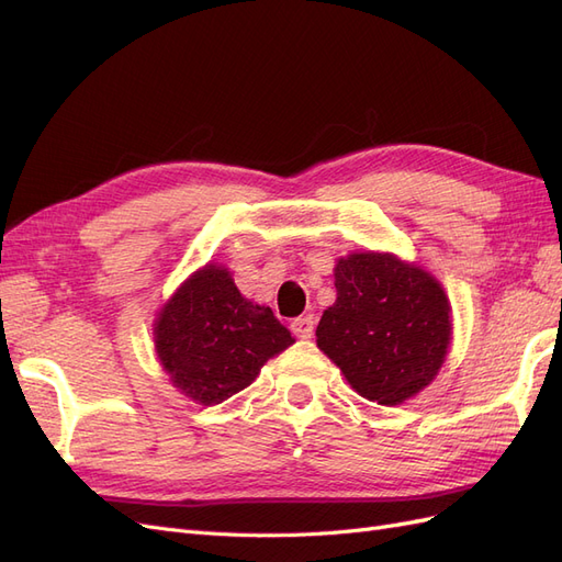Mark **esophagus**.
<instances>
[{
    "label": "esophagus",
    "mask_w": 562,
    "mask_h": 562,
    "mask_svg": "<svg viewBox=\"0 0 562 562\" xmlns=\"http://www.w3.org/2000/svg\"><path fill=\"white\" fill-rule=\"evenodd\" d=\"M291 330L300 339H310L314 335V318L312 316H300L291 321Z\"/></svg>",
    "instance_id": "esophagus-1"
}]
</instances>
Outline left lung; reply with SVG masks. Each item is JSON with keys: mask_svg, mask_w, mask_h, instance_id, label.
Returning <instances> with one entry per match:
<instances>
[{"mask_svg": "<svg viewBox=\"0 0 562 562\" xmlns=\"http://www.w3.org/2000/svg\"><path fill=\"white\" fill-rule=\"evenodd\" d=\"M337 300L316 345L368 401L396 405L427 386L450 345L440 283L394 255L353 252L335 267Z\"/></svg>", "mask_w": 562, "mask_h": 562, "instance_id": "8db88e82", "label": "left lung"}]
</instances>
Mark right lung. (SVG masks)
Here are the masks:
<instances>
[{"instance_id": "right-lung-1", "label": "right lung", "mask_w": 562, "mask_h": 562, "mask_svg": "<svg viewBox=\"0 0 562 562\" xmlns=\"http://www.w3.org/2000/svg\"><path fill=\"white\" fill-rule=\"evenodd\" d=\"M164 370L203 405L239 394L295 339L269 307L241 297L229 271L206 265L166 304L155 330Z\"/></svg>"}]
</instances>
